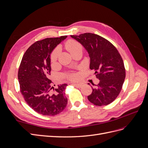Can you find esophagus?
<instances>
[{
	"mask_svg": "<svg viewBox=\"0 0 148 148\" xmlns=\"http://www.w3.org/2000/svg\"><path fill=\"white\" fill-rule=\"evenodd\" d=\"M71 84L73 85L74 86L77 87L78 88H79L82 87V84H80V83H72Z\"/></svg>",
	"mask_w": 148,
	"mask_h": 148,
	"instance_id": "34e87169",
	"label": "esophagus"
}]
</instances>
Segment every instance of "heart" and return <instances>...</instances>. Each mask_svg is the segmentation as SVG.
<instances>
[{
	"instance_id": "b5f03b06",
	"label": "heart",
	"mask_w": 148,
	"mask_h": 148,
	"mask_svg": "<svg viewBox=\"0 0 148 148\" xmlns=\"http://www.w3.org/2000/svg\"><path fill=\"white\" fill-rule=\"evenodd\" d=\"M65 46H66V48L68 49V51L71 53V54L75 51L79 50V49L83 50V47L82 46V44L79 42H78V41L73 39L69 40V41L66 42ZM59 52H60V49L59 47L55 48L52 51L50 55V60L52 63H53V62H55L57 60L58 56H59ZM65 76L66 78L70 79L71 80L77 79L78 77V74L75 73H67Z\"/></svg>"
}]
</instances>
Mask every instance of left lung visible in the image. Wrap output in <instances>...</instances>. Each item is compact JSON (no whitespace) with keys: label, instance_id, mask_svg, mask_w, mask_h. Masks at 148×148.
<instances>
[{"label":"left lung","instance_id":"8db88e82","mask_svg":"<svg viewBox=\"0 0 148 148\" xmlns=\"http://www.w3.org/2000/svg\"><path fill=\"white\" fill-rule=\"evenodd\" d=\"M71 37L86 49L90 57L89 68L95 71L99 79L96 87H92V92L88 96L89 101L98 106L110 104L119 96L125 78V69L120 53L108 40L96 34L86 33Z\"/></svg>","mask_w":148,"mask_h":148}]
</instances>
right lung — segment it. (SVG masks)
<instances>
[{
	"label": "right lung",
	"mask_w": 148,
	"mask_h": 148,
	"mask_svg": "<svg viewBox=\"0 0 148 148\" xmlns=\"http://www.w3.org/2000/svg\"><path fill=\"white\" fill-rule=\"evenodd\" d=\"M67 36L48 38L35 42L24 53L18 72L21 95L37 113L53 116L67 105L66 84L53 87L51 79L50 53Z\"/></svg>",
	"instance_id": "add662e5"
}]
</instances>
